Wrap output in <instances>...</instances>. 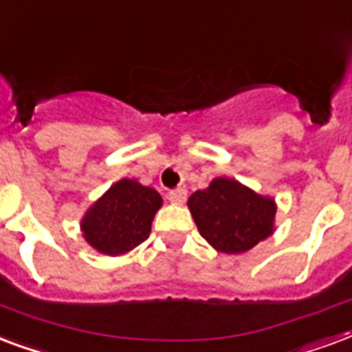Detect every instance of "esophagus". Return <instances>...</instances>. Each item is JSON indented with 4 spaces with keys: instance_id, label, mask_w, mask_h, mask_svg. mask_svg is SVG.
<instances>
[{
    "instance_id": "esophagus-1",
    "label": "esophagus",
    "mask_w": 352,
    "mask_h": 352,
    "mask_svg": "<svg viewBox=\"0 0 352 352\" xmlns=\"http://www.w3.org/2000/svg\"><path fill=\"white\" fill-rule=\"evenodd\" d=\"M170 202H174V204H182V202H186L187 198V191L186 187H178V189H174V191H170Z\"/></svg>"
}]
</instances>
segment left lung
Here are the masks:
<instances>
[{"mask_svg": "<svg viewBox=\"0 0 352 352\" xmlns=\"http://www.w3.org/2000/svg\"><path fill=\"white\" fill-rule=\"evenodd\" d=\"M187 206L200 236L219 252H247L273 234L274 200L237 179L215 178L210 187L192 192Z\"/></svg>", "mask_w": 352, "mask_h": 352, "instance_id": "left-lung-1", "label": "left lung"}]
</instances>
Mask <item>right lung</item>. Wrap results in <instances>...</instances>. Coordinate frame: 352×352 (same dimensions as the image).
Instances as JSON below:
<instances>
[{
  "instance_id": "1",
  "label": "right lung",
  "mask_w": 352,
  "mask_h": 352,
  "mask_svg": "<svg viewBox=\"0 0 352 352\" xmlns=\"http://www.w3.org/2000/svg\"><path fill=\"white\" fill-rule=\"evenodd\" d=\"M161 202L152 187L137 179H120L87 211L81 221L83 236L104 254H124L146 241Z\"/></svg>"
}]
</instances>
